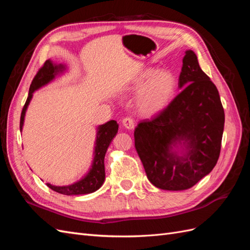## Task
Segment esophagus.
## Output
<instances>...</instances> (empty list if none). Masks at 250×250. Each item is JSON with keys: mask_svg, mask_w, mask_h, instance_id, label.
Returning <instances> with one entry per match:
<instances>
[{"mask_svg": "<svg viewBox=\"0 0 250 250\" xmlns=\"http://www.w3.org/2000/svg\"><path fill=\"white\" fill-rule=\"evenodd\" d=\"M122 124L125 128H127V129H129V130H132L134 128V121H133V119H131L129 117L123 119Z\"/></svg>", "mask_w": 250, "mask_h": 250, "instance_id": "obj_1", "label": "esophagus"}]
</instances>
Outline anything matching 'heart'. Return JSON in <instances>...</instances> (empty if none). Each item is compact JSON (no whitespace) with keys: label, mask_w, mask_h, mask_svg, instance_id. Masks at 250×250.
Listing matches in <instances>:
<instances>
[{"label":"heart","mask_w":250,"mask_h":250,"mask_svg":"<svg viewBox=\"0 0 250 250\" xmlns=\"http://www.w3.org/2000/svg\"><path fill=\"white\" fill-rule=\"evenodd\" d=\"M177 88L176 76L169 70H157L148 66L133 79L129 90L138 97L137 108L142 117L152 118L160 115L173 100Z\"/></svg>","instance_id":"b5f03b06"}]
</instances>
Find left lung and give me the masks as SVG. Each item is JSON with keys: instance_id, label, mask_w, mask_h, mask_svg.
<instances>
[{"instance_id": "8db88e82", "label": "left lung", "mask_w": 250, "mask_h": 250, "mask_svg": "<svg viewBox=\"0 0 250 250\" xmlns=\"http://www.w3.org/2000/svg\"><path fill=\"white\" fill-rule=\"evenodd\" d=\"M183 89L169 106L134 130V146L149 181L183 191L208 175L220 155L224 109L218 89L187 50L178 79Z\"/></svg>"}]
</instances>
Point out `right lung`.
Instances as JSON below:
<instances>
[{
  "instance_id": "obj_1",
  "label": "right lung",
  "mask_w": 250,
  "mask_h": 250,
  "mask_svg": "<svg viewBox=\"0 0 250 250\" xmlns=\"http://www.w3.org/2000/svg\"><path fill=\"white\" fill-rule=\"evenodd\" d=\"M67 67L65 64L55 63L53 60L48 59L44 64L37 72L34 79L32 80L31 85L29 88V94L27 101L21 110V121H20V129L22 130L26 111L30 102L32 100L33 93L35 90L42 88V86L49 84L59 75H62ZM119 129V124L116 121H108L107 123L99 125L97 127L96 141L94 146V157L92 165L83 177H81L76 183L67 185V186H54L47 184V186L52 188L53 191L63 195H85L94 193L99 190L105 180V168H104V157L106 153L109 144L112 139L116 137Z\"/></svg>"
}]
</instances>
